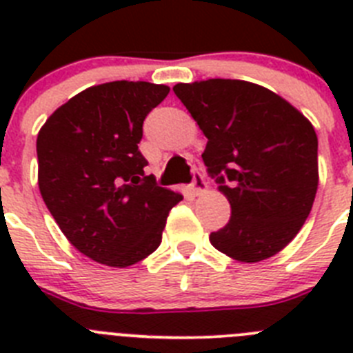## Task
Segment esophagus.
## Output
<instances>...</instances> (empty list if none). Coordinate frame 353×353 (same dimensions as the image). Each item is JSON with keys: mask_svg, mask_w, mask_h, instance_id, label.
<instances>
[{"mask_svg": "<svg viewBox=\"0 0 353 353\" xmlns=\"http://www.w3.org/2000/svg\"><path fill=\"white\" fill-rule=\"evenodd\" d=\"M191 191L194 192L196 196L203 194V192L207 191V182H205L203 174L201 173H194V179H192L191 183Z\"/></svg>", "mask_w": 353, "mask_h": 353, "instance_id": "esophagus-1", "label": "esophagus"}]
</instances>
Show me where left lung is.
<instances>
[{
  "label": "left lung",
  "instance_id": "1",
  "mask_svg": "<svg viewBox=\"0 0 353 353\" xmlns=\"http://www.w3.org/2000/svg\"><path fill=\"white\" fill-rule=\"evenodd\" d=\"M208 139L203 162L232 217L210 233L217 251L242 263L267 260L295 239L318 189L311 121L277 93L240 79L173 86Z\"/></svg>",
  "mask_w": 353,
  "mask_h": 353
}]
</instances>
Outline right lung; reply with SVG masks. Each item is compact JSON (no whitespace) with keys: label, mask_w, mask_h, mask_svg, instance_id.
<instances>
[{"label":"right lung","mask_w":353,"mask_h":353,"mask_svg":"<svg viewBox=\"0 0 353 353\" xmlns=\"http://www.w3.org/2000/svg\"><path fill=\"white\" fill-rule=\"evenodd\" d=\"M170 88L113 81L74 95L37 138L39 189L67 240L97 263L123 269L161 245L183 196L145 174L138 145L146 114Z\"/></svg>","instance_id":"1"}]
</instances>
